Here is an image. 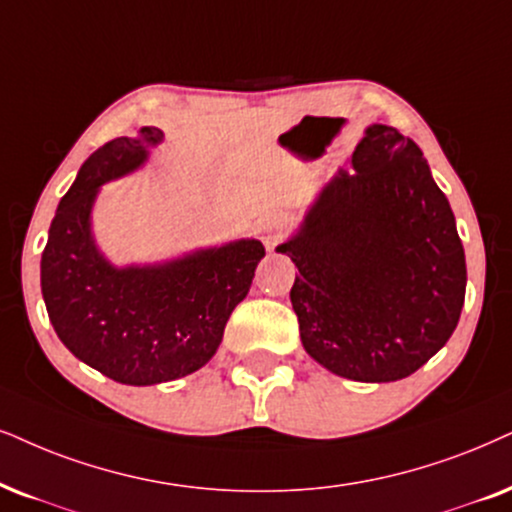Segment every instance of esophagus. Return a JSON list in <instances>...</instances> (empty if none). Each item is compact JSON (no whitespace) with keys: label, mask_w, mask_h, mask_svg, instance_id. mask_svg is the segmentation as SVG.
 Wrapping results in <instances>:
<instances>
[{"label":"esophagus","mask_w":512,"mask_h":512,"mask_svg":"<svg viewBox=\"0 0 512 512\" xmlns=\"http://www.w3.org/2000/svg\"><path fill=\"white\" fill-rule=\"evenodd\" d=\"M257 231H260V238L264 243V248L267 250H274L276 243L281 241L283 234H286V222H283L281 217H264L260 226H257Z\"/></svg>","instance_id":"obj_1"}]
</instances>
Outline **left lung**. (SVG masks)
<instances>
[{
    "mask_svg": "<svg viewBox=\"0 0 512 512\" xmlns=\"http://www.w3.org/2000/svg\"><path fill=\"white\" fill-rule=\"evenodd\" d=\"M281 243L300 276L290 302L307 354L359 383H392L428 364L456 331L465 252L423 151L371 125Z\"/></svg>",
    "mask_w": 512,
    "mask_h": 512,
    "instance_id": "1",
    "label": "left lung"
}]
</instances>
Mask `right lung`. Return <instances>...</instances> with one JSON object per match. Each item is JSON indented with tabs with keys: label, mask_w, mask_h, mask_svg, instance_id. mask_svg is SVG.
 Segmentation results:
<instances>
[{
	"label": "right lung",
	"mask_w": 512,
	"mask_h": 512,
	"mask_svg": "<svg viewBox=\"0 0 512 512\" xmlns=\"http://www.w3.org/2000/svg\"><path fill=\"white\" fill-rule=\"evenodd\" d=\"M160 141L158 127H141L139 137L96 148L58 203L42 252V295L56 335L122 385L170 383L208 364L264 257L255 238L146 267L118 269L101 255L92 236L96 193L139 170Z\"/></svg>",
	"instance_id": "1"
}]
</instances>
